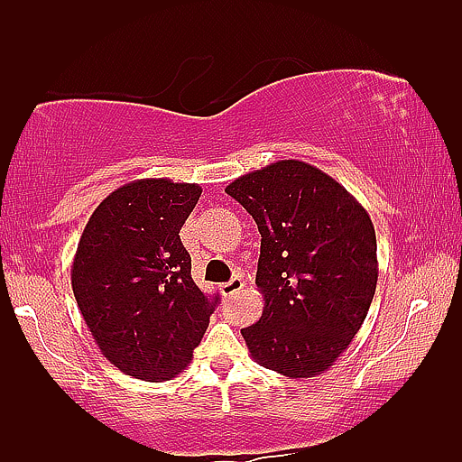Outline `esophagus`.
I'll list each match as a JSON object with an SVG mask.
<instances>
[{
  "mask_svg": "<svg viewBox=\"0 0 462 462\" xmlns=\"http://www.w3.org/2000/svg\"><path fill=\"white\" fill-rule=\"evenodd\" d=\"M243 287H245L243 276H235V279H230L227 282H224V285H219V291L224 295H235L241 291Z\"/></svg>",
  "mask_w": 462,
  "mask_h": 462,
  "instance_id": "obj_1",
  "label": "esophagus"
}]
</instances>
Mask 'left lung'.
Instances as JSON below:
<instances>
[{"label":"left lung","mask_w":462,"mask_h":462,"mask_svg":"<svg viewBox=\"0 0 462 462\" xmlns=\"http://www.w3.org/2000/svg\"><path fill=\"white\" fill-rule=\"evenodd\" d=\"M226 194L262 235L260 321L241 329L257 364L289 378L323 374L364 325L378 282L376 232L346 188L300 160L238 177Z\"/></svg>","instance_id":"1"}]
</instances>
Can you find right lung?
<instances>
[{"label":"right lung","instance_id":"1","mask_svg":"<svg viewBox=\"0 0 462 462\" xmlns=\"http://www.w3.org/2000/svg\"><path fill=\"white\" fill-rule=\"evenodd\" d=\"M200 194L196 183H126L95 208L78 243V309L101 353L128 376L160 383L186 370L219 304L194 282L180 238Z\"/></svg>","mask_w":462,"mask_h":462}]
</instances>
